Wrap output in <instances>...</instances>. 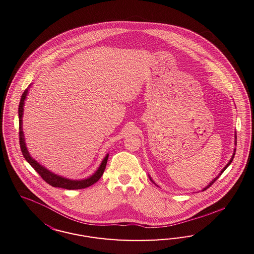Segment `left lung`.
Segmentation results:
<instances>
[{
	"instance_id": "8db88e82",
	"label": "left lung",
	"mask_w": 254,
	"mask_h": 254,
	"mask_svg": "<svg viewBox=\"0 0 254 254\" xmlns=\"http://www.w3.org/2000/svg\"><path fill=\"white\" fill-rule=\"evenodd\" d=\"M234 138H235V140H234V144L236 145V133H235V135H234ZM235 151H236V148H234V154H233V156H232V159L230 160V162L227 163V165H226V166L224 167L223 169L221 170V172L219 173V175H217V177H216V178H214L213 181H212L211 183H209V184H208V185H207V186H206L205 188H203L202 191H205V190H206V189H208V188H209V187H210L211 185H213V183H214V182H215V181H216V180H217V179H218L219 177H220V175H221V174H222V173H223L224 171H225V170L227 169V167H228V166H229V165H230V164L232 163V162H233V160H234V155H235ZM149 179H150V181H151V182H152L153 183H154V182H153V180L152 179H151V177H150V176H149ZM155 184H156V183H155ZM156 185H157V184H156ZM157 186H158V185H157Z\"/></svg>"
}]
</instances>
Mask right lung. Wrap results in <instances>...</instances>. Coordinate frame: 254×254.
I'll list each match as a JSON object with an SVG mask.
<instances>
[{
	"label": "right lung",
	"mask_w": 254,
	"mask_h": 254,
	"mask_svg": "<svg viewBox=\"0 0 254 254\" xmlns=\"http://www.w3.org/2000/svg\"><path fill=\"white\" fill-rule=\"evenodd\" d=\"M30 84L28 86V88L24 91L21 95L20 98V105H19V126H20V149L22 155L24 157V159L28 162L31 166L40 174L41 178L48 183L52 185L53 187H59V188H63V189H68V190H77V189H84L87 188L89 186H91L92 184L96 183L97 181H99V179L101 178L103 173L105 171L107 162L109 159V154H107L105 156V158L103 159L102 163H100L98 169L91 175V177L87 178V179H83V180H71V179H67L64 178L60 175H57L55 173L52 172L50 170H48L47 168H45L43 165H41V163H38L34 158L31 157L30 153L28 151L27 147H26V143H25V139H24V134L22 131V117H23V107H24V101L27 97L28 91L30 89Z\"/></svg>",
	"instance_id": "obj_1"
}]
</instances>
